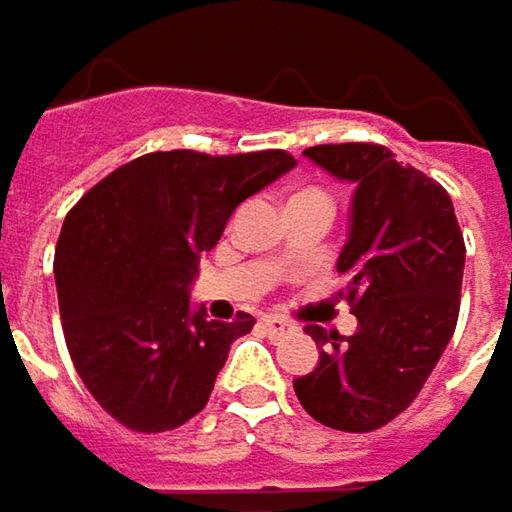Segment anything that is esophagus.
Returning a JSON list of instances; mask_svg holds the SVG:
<instances>
[{"instance_id":"obj_1","label":"esophagus","mask_w":512,"mask_h":512,"mask_svg":"<svg viewBox=\"0 0 512 512\" xmlns=\"http://www.w3.org/2000/svg\"><path fill=\"white\" fill-rule=\"evenodd\" d=\"M262 326L271 338H285V335H294L297 332V323L285 320V317H276V314H265L262 317Z\"/></svg>"}]
</instances>
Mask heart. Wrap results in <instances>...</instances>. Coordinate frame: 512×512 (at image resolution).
I'll return each instance as SVG.
<instances>
[{"label":"heart","instance_id":"heart-1","mask_svg":"<svg viewBox=\"0 0 512 512\" xmlns=\"http://www.w3.org/2000/svg\"><path fill=\"white\" fill-rule=\"evenodd\" d=\"M303 195H309V198H323V201H329V195L323 192V189H314V186H306V189H300L294 198H303Z\"/></svg>","mask_w":512,"mask_h":512}]
</instances>
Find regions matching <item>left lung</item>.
Returning <instances> with one entry per match:
<instances>
[{
    "instance_id": "obj_1",
    "label": "left lung",
    "mask_w": 512,
    "mask_h": 512,
    "mask_svg": "<svg viewBox=\"0 0 512 512\" xmlns=\"http://www.w3.org/2000/svg\"><path fill=\"white\" fill-rule=\"evenodd\" d=\"M303 154L355 183L338 274L358 332L309 323L320 364L294 379V393L317 422L364 434L396 420L437 367L457 326L466 244L449 192L390 148L341 142Z\"/></svg>"
}]
</instances>
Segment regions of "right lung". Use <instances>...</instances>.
<instances>
[{"label":"right lung","instance_id":"1","mask_svg":"<svg viewBox=\"0 0 512 512\" xmlns=\"http://www.w3.org/2000/svg\"><path fill=\"white\" fill-rule=\"evenodd\" d=\"M282 148L154 151L75 203L55 250L63 338L95 402L130 431L160 434L201 414L230 344L253 329L189 309V282L241 201L294 168Z\"/></svg>","mask_w":512,"mask_h":512}]
</instances>
